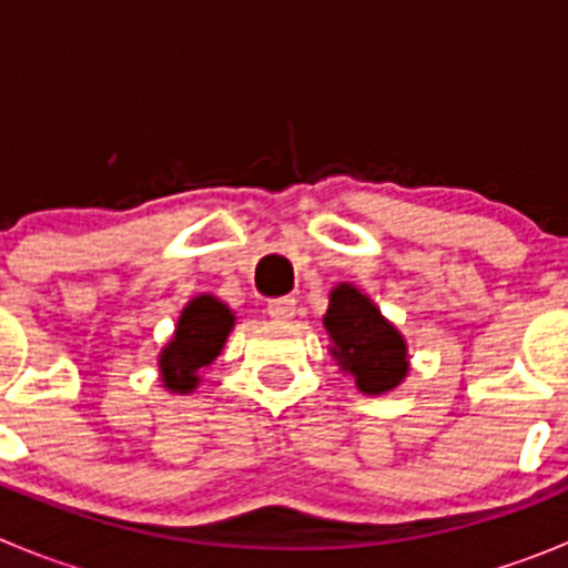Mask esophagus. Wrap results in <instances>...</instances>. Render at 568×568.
I'll use <instances>...</instances> for the list:
<instances>
[{
    "label": "esophagus",
    "mask_w": 568,
    "mask_h": 568,
    "mask_svg": "<svg viewBox=\"0 0 568 568\" xmlns=\"http://www.w3.org/2000/svg\"><path fill=\"white\" fill-rule=\"evenodd\" d=\"M267 315L273 321H290L295 315V298H273L267 301Z\"/></svg>",
    "instance_id": "obj_1"
}]
</instances>
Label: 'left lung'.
Wrapping results in <instances>:
<instances>
[{"label":"left lung","mask_w":568,"mask_h":568,"mask_svg":"<svg viewBox=\"0 0 568 568\" xmlns=\"http://www.w3.org/2000/svg\"><path fill=\"white\" fill-rule=\"evenodd\" d=\"M323 326L332 339L328 354L359 393L385 396L407 379V339L359 287L348 281L334 284Z\"/></svg>","instance_id":"left-lung-1"}]
</instances>
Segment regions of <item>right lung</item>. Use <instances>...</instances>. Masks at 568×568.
Returning <instances> with one entry per match:
<instances>
[{"label": "right lung", "mask_w": 568, "mask_h": 568, "mask_svg": "<svg viewBox=\"0 0 568 568\" xmlns=\"http://www.w3.org/2000/svg\"><path fill=\"white\" fill-rule=\"evenodd\" d=\"M236 315L229 304L212 293H200L183 306L170 343L159 354L161 387L178 396L194 393L203 379V371L223 351L225 339L234 332Z\"/></svg>", "instance_id": "1"}]
</instances>
